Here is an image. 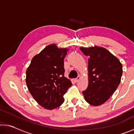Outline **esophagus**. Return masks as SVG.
<instances>
[{
	"mask_svg": "<svg viewBox=\"0 0 134 134\" xmlns=\"http://www.w3.org/2000/svg\"><path fill=\"white\" fill-rule=\"evenodd\" d=\"M80 76H78L76 79H74V81H75V82H78V81H79V80H80Z\"/></svg>",
	"mask_w": 134,
	"mask_h": 134,
	"instance_id": "34e87169",
	"label": "esophagus"
}]
</instances>
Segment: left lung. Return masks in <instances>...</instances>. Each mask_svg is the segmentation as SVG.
Here are the masks:
<instances>
[{
	"label": "left lung",
	"instance_id": "1",
	"mask_svg": "<svg viewBox=\"0 0 134 134\" xmlns=\"http://www.w3.org/2000/svg\"><path fill=\"white\" fill-rule=\"evenodd\" d=\"M88 60L89 85L83 91L86 101L99 106L108 100L118 87L122 74V65L116 57L99 47H80Z\"/></svg>",
	"mask_w": 134,
	"mask_h": 134
}]
</instances>
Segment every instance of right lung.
Masks as SVG:
<instances>
[{"mask_svg":"<svg viewBox=\"0 0 134 134\" xmlns=\"http://www.w3.org/2000/svg\"><path fill=\"white\" fill-rule=\"evenodd\" d=\"M69 50L55 44L47 46L35 55L26 70V83L37 103L53 109L64 102L63 97L72 83L64 77V59Z\"/></svg>","mask_w":134,"mask_h":134,"instance_id":"obj_1","label":"right lung"}]
</instances>
